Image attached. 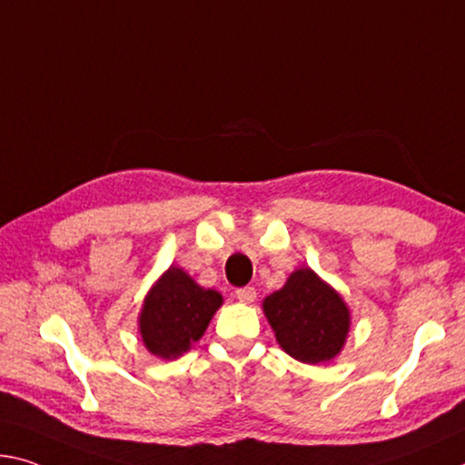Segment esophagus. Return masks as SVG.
<instances>
[{"label":"esophagus","mask_w":465,"mask_h":465,"mask_svg":"<svg viewBox=\"0 0 465 465\" xmlns=\"http://www.w3.org/2000/svg\"><path fill=\"white\" fill-rule=\"evenodd\" d=\"M235 298H238L242 304H252L256 300V290L254 287H242V290L235 292Z\"/></svg>","instance_id":"obj_1"}]
</instances>
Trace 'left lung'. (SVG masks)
I'll return each mask as SVG.
<instances>
[{
    "label": "left lung",
    "mask_w": 465,
    "mask_h": 465,
    "mask_svg": "<svg viewBox=\"0 0 465 465\" xmlns=\"http://www.w3.org/2000/svg\"><path fill=\"white\" fill-rule=\"evenodd\" d=\"M262 312L279 348L304 364L339 356L351 329V312L341 293L311 267L296 269L282 290L269 293Z\"/></svg>",
    "instance_id": "left-lung-1"
}]
</instances>
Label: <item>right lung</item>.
I'll list each match as a JSON object with an SVG mask.
<instances>
[{
	"label": "right lung",
	"mask_w": 465,
	"mask_h": 465,
	"mask_svg": "<svg viewBox=\"0 0 465 465\" xmlns=\"http://www.w3.org/2000/svg\"><path fill=\"white\" fill-rule=\"evenodd\" d=\"M223 304L215 290L198 285L178 264H172L146 292L138 312V333L149 353L175 360L204 335Z\"/></svg>",
	"instance_id": "1"
}]
</instances>
